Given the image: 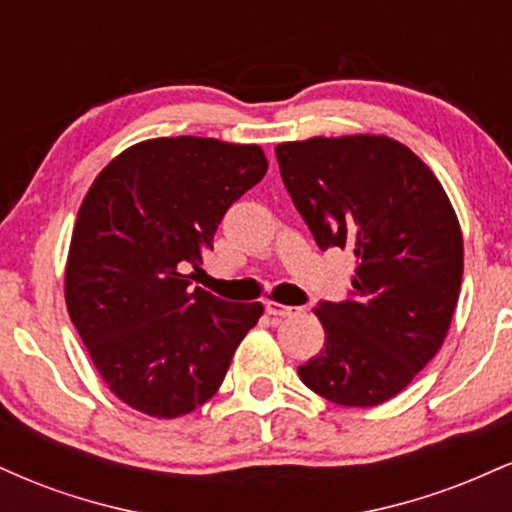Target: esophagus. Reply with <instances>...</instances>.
Returning <instances> with one entry per match:
<instances>
[{
	"label": "esophagus",
	"mask_w": 512,
	"mask_h": 512,
	"mask_svg": "<svg viewBox=\"0 0 512 512\" xmlns=\"http://www.w3.org/2000/svg\"><path fill=\"white\" fill-rule=\"evenodd\" d=\"M264 310H267L269 315L274 317H291L298 313V308H293V305H284V303H274V301H267L264 303Z\"/></svg>",
	"instance_id": "esophagus-1"
}]
</instances>
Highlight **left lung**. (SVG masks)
<instances>
[{
    "mask_svg": "<svg viewBox=\"0 0 512 512\" xmlns=\"http://www.w3.org/2000/svg\"><path fill=\"white\" fill-rule=\"evenodd\" d=\"M274 151L317 248L356 257L349 298L317 303L325 349L298 375L334 404H383L438 354L455 313L464 248L450 199L395 139L313 137Z\"/></svg>",
    "mask_w": 512,
    "mask_h": 512,
    "instance_id": "8db88e82",
    "label": "left lung"
}]
</instances>
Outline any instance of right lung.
Wrapping results in <instances>:
<instances>
[{
    "label": "right lung",
    "mask_w": 512,
    "mask_h": 512,
    "mask_svg": "<svg viewBox=\"0 0 512 512\" xmlns=\"http://www.w3.org/2000/svg\"><path fill=\"white\" fill-rule=\"evenodd\" d=\"M267 173L255 144L161 137L129 146L81 202L64 296L88 356L122 402L158 419L219 390L262 303L190 291L233 202Z\"/></svg>",
    "instance_id": "add662e5"
}]
</instances>
